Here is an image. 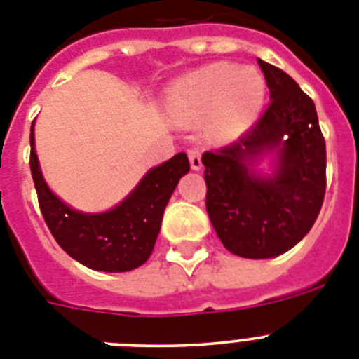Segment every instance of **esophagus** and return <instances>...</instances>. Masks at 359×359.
<instances>
[{
	"label": "esophagus",
	"mask_w": 359,
	"mask_h": 359,
	"mask_svg": "<svg viewBox=\"0 0 359 359\" xmlns=\"http://www.w3.org/2000/svg\"><path fill=\"white\" fill-rule=\"evenodd\" d=\"M189 160H190V167L192 170H199L203 167L201 163V152L198 149H190L189 151Z\"/></svg>",
	"instance_id": "obj_1"
}]
</instances>
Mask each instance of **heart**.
Wrapping results in <instances>:
<instances>
[{
  "label": "heart",
  "mask_w": 359,
  "mask_h": 359,
  "mask_svg": "<svg viewBox=\"0 0 359 359\" xmlns=\"http://www.w3.org/2000/svg\"><path fill=\"white\" fill-rule=\"evenodd\" d=\"M264 95L266 81L257 69L215 62L180 79L169 90L167 106L187 120L212 113L217 131L237 133L255 120Z\"/></svg>",
  "instance_id": "heart-1"
}]
</instances>
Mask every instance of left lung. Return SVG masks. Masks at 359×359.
Returning a JSON list of instances; mask_svg holds the SVG:
<instances>
[{
    "label": "left lung",
    "instance_id": "8db88e82",
    "mask_svg": "<svg viewBox=\"0 0 359 359\" xmlns=\"http://www.w3.org/2000/svg\"><path fill=\"white\" fill-rule=\"evenodd\" d=\"M269 88L264 115L233 144L203 154L207 212L224 248L244 259H269L306 237L325 196V140L315 102L277 66L259 59ZM273 154L276 169L252 167Z\"/></svg>",
    "mask_w": 359,
    "mask_h": 359
}]
</instances>
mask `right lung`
Instances as JSON below:
<instances>
[{
  "label": "right lung",
  "mask_w": 359,
  "mask_h": 359,
  "mask_svg": "<svg viewBox=\"0 0 359 359\" xmlns=\"http://www.w3.org/2000/svg\"><path fill=\"white\" fill-rule=\"evenodd\" d=\"M30 131L32 177L41 214L59 246L75 261L97 271L120 273L140 268L154 250L163 210L180 177L190 170L185 152L149 170L115 208L102 214H84L69 208L48 189L34 145V122Z\"/></svg>",
  "instance_id": "obj_1"
}]
</instances>
